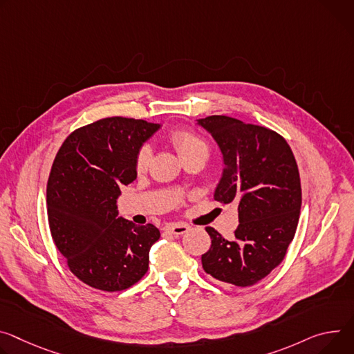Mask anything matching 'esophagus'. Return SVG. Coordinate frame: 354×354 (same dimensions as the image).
I'll return each mask as SVG.
<instances>
[{"instance_id":"34e87169","label":"esophagus","mask_w":354,"mask_h":354,"mask_svg":"<svg viewBox=\"0 0 354 354\" xmlns=\"http://www.w3.org/2000/svg\"><path fill=\"white\" fill-rule=\"evenodd\" d=\"M167 232H169L175 236H182L189 232V226H186V224H182V223H174V224L167 226Z\"/></svg>"}]
</instances>
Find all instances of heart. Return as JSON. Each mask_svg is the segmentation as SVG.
<instances>
[{
    "label": "heart",
    "mask_w": 354,
    "mask_h": 354,
    "mask_svg": "<svg viewBox=\"0 0 354 354\" xmlns=\"http://www.w3.org/2000/svg\"><path fill=\"white\" fill-rule=\"evenodd\" d=\"M169 141L174 145L182 160L196 156V155H209L207 144L198 137L196 134L186 130H175L169 134ZM151 159V148L149 145H142L137 153V171L142 172L147 169Z\"/></svg>",
    "instance_id": "b5f03b06"
}]
</instances>
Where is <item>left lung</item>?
<instances>
[{"mask_svg": "<svg viewBox=\"0 0 354 354\" xmlns=\"http://www.w3.org/2000/svg\"><path fill=\"white\" fill-rule=\"evenodd\" d=\"M198 124L223 155L214 199L239 203L240 221L233 240L206 227L212 245L202 255V266L221 282L251 286L281 264L294 240L302 203L297 160L288 142L270 128L227 115H210Z\"/></svg>", "mask_w": 354, "mask_h": 354, "instance_id": "obj_1", "label": "left lung"}]
</instances>
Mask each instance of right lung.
<instances>
[{
  "mask_svg": "<svg viewBox=\"0 0 354 354\" xmlns=\"http://www.w3.org/2000/svg\"><path fill=\"white\" fill-rule=\"evenodd\" d=\"M158 130L144 120L109 117L77 128L56 153L46 187L50 234L69 270L91 288L122 291L148 271L160 233L118 217L117 199Z\"/></svg>",
  "mask_w": 354,
  "mask_h": 354,
  "instance_id": "1",
  "label": "right lung"
}]
</instances>
